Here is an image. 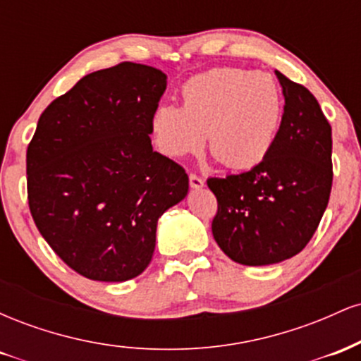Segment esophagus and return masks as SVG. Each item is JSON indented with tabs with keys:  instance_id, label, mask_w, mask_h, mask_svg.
Instances as JSON below:
<instances>
[{
	"instance_id": "1",
	"label": "esophagus",
	"mask_w": 361,
	"mask_h": 361,
	"mask_svg": "<svg viewBox=\"0 0 361 361\" xmlns=\"http://www.w3.org/2000/svg\"><path fill=\"white\" fill-rule=\"evenodd\" d=\"M190 178V186H192V188H202V186H204L205 183H204V180H202L200 176H197V175H190L188 176Z\"/></svg>"
}]
</instances>
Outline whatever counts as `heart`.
<instances>
[{
    "instance_id": "1",
    "label": "heart",
    "mask_w": 361,
    "mask_h": 361,
    "mask_svg": "<svg viewBox=\"0 0 361 361\" xmlns=\"http://www.w3.org/2000/svg\"><path fill=\"white\" fill-rule=\"evenodd\" d=\"M183 106L159 105L151 134L164 156L185 157L209 146L224 166L247 169L270 154L283 102L270 74L221 68L198 74L181 88Z\"/></svg>"
}]
</instances>
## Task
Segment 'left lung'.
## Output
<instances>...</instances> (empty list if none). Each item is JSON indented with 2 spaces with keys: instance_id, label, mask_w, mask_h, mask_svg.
<instances>
[{
  "instance_id": "1",
  "label": "left lung",
  "mask_w": 361,
  "mask_h": 361,
  "mask_svg": "<svg viewBox=\"0 0 361 361\" xmlns=\"http://www.w3.org/2000/svg\"><path fill=\"white\" fill-rule=\"evenodd\" d=\"M285 98L270 154L241 175L209 178L217 197L212 234L235 263L264 267L307 246L333 185L331 126L314 94L276 71Z\"/></svg>"
}]
</instances>
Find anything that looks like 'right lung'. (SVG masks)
Instances as JSON below:
<instances>
[{
	"mask_svg": "<svg viewBox=\"0 0 361 361\" xmlns=\"http://www.w3.org/2000/svg\"><path fill=\"white\" fill-rule=\"evenodd\" d=\"M168 76L135 62L81 78L40 115L27 149L32 217L80 275L126 281L156 247L157 221L188 193V175L152 151L151 118Z\"/></svg>",
	"mask_w": 361,
	"mask_h": 361,
	"instance_id": "obj_1",
	"label": "right lung"
}]
</instances>
